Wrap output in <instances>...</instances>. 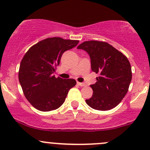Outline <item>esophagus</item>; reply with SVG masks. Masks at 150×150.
Listing matches in <instances>:
<instances>
[{"label":"esophagus","mask_w":150,"mask_h":150,"mask_svg":"<svg viewBox=\"0 0 150 150\" xmlns=\"http://www.w3.org/2000/svg\"><path fill=\"white\" fill-rule=\"evenodd\" d=\"M78 85H80V87H84V86H85V83H80V82H78Z\"/></svg>","instance_id":"1"}]
</instances>
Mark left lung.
<instances>
[{
	"label": "left lung",
	"mask_w": 150,
	"mask_h": 150,
	"mask_svg": "<svg viewBox=\"0 0 150 150\" xmlns=\"http://www.w3.org/2000/svg\"><path fill=\"white\" fill-rule=\"evenodd\" d=\"M89 54L91 68L100 76L91 85L93 96L86 103L93 109L109 110L120 103L132 80L131 65L127 57L103 41H85L78 46Z\"/></svg>",
	"instance_id": "left-lung-1"
}]
</instances>
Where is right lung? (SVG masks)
Instances as JSON below:
<instances>
[{"instance_id":"obj_1","label":"right lung","mask_w":150,"mask_h":150,"mask_svg":"<svg viewBox=\"0 0 150 150\" xmlns=\"http://www.w3.org/2000/svg\"><path fill=\"white\" fill-rule=\"evenodd\" d=\"M79 40L48 38L29 48L20 65L18 79L26 99L42 112L60 108L69 90L76 85L74 79L55 78L53 72L65 51L75 47Z\"/></svg>"}]
</instances>
